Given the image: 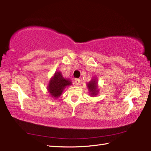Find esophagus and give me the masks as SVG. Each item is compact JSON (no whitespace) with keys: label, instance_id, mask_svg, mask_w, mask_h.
<instances>
[{"label":"esophagus","instance_id":"34e87169","mask_svg":"<svg viewBox=\"0 0 151 151\" xmlns=\"http://www.w3.org/2000/svg\"><path fill=\"white\" fill-rule=\"evenodd\" d=\"M80 82H81V80L78 79V78H76L75 80V83L76 85H78L80 84Z\"/></svg>","mask_w":151,"mask_h":151}]
</instances>
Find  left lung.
Instances as JSON below:
<instances>
[{"label": "left lung", "instance_id": "left-lung-1", "mask_svg": "<svg viewBox=\"0 0 151 151\" xmlns=\"http://www.w3.org/2000/svg\"><path fill=\"white\" fill-rule=\"evenodd\" d=\"M88 87L89 91L91 93V95L93 96H95L96 94L97 93V81H95V80H93L92 81L89 82L88 84Z\"/></svg>", "mask_w": 151, "mask_h": 151}]
</instances>
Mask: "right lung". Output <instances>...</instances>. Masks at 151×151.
Returning a JSON list of instances; mask_svg holds the SVG:
<instances>
[{
	"mask_svg": "<svg viewBox=\"0 0 151 151\" xmlns=\"http://www.w3.org/2000/svg\"><path fill=\"white\" fill-rule=\"evenodd\" d=\"M71 84L69 80L64 79L60 72H56L49 84V91L52 97L57 98L60 97L67 86Z\"/></svg>",
	"mask_w": 151,
	"mask_h": 151,
	"instance_id": "obj_1",
	"label": "right lung"
}]
</instances>
